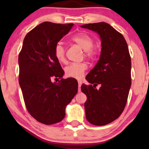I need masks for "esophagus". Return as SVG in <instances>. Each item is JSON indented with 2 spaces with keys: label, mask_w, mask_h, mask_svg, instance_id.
Masks as SVG:
<instances>
[{
  "label": "esophagus",
  "mask_w": 149,
  "mask_h": 149,
  "mask_svg": "<svg viewBox=\"0 0 149 149\" xmlns=\"http://www.w3.org/2000/svg\"><path fill=\"white\" fill-rule=\"evenodd\" d=\"M78 84H79V91H81V84H82V82H81V81H79Z\"/></svg>",
  "instance_id": "34e87169"
}]
</instances>
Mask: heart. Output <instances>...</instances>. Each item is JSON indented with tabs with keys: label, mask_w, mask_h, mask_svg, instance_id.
<instances>
[{
	"label": "heart",
	"mask_w": 149,
	"mask_h": 149,
	"mask_svg": "<svg viewBox=\"0 0 149 149\" xmlns=\"http://www.w3.org/2000/svg\"><path fill=\"white\" fill-rule=\"evenodd\" d=\"M72 41L77 43L85 52V56L88 58H92L95 55L93 49V38L85 33H79L72 38ZM54 55L59 62H63L65 60V48L60 42L56 44L54 48ZM87 66L85 63H72L65 68V74L67 77L75 79H81L87 70Z\"/></svg>",
	"instance_id": "b5f03b06"
}]
</instances>
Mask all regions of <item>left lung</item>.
Listing matches in <instances>:
<instances>
[{"mask_svg": "<svg viewBox=\"0 0 149 149\" xmlns=\"http://www.w3.org/2000/svg\"><path fill=\"white\" fill-rule=\"evenodd\" d=\"M81 27L96 32L101 40L98 62L85 77L92 85L83 84L81 88L87 95V120L93 125H104L117 119L125 109L132 84L131 58L125 38L109 24Z\"/></svg>", "mask_w": 149, "mask_h": 149, "instance_id": "left-lung-1", "label": "left lung"}]
</instances>
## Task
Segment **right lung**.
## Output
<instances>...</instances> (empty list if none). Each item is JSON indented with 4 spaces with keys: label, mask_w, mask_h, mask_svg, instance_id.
I'll list each match as a JSON object with an SVG mask.
<instances>
[{
    "label": "right lung",
    "mask_w": 149,
    "mask_h": 149,
    "mask_svg": "<svg viewBox=\"0 0 149 149\" xmlns=\"http://www.w3.org/2000/svg\"><path fill=\"white\" fill-rule=\"evenodd\" d=\"M74 24L45 22L26 34L19 54V83L29 113L36 121L52 125L62 121L65 109L78 91L74 79H62L64 74L54 55L56 44ZM52 78L61 79L58 83Z\"/></svg>",
    "instance_id": "right-lung-1"
}]
</instances>
